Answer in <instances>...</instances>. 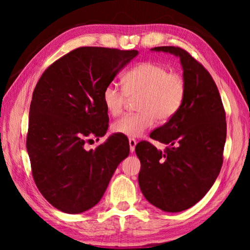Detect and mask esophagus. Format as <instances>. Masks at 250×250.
I'll return each mask as SVG.
<instances>
[{
	"label": "esophagus",
	"mask_w": 250,
	"mask_h": 250,
	"mask_svg": "<svg viewBox=\"0 0 250 250\" xmlns=\"http://www.w3.org/2000/svg\"><path fill=\"white\" fill-rule=\"evenodd\" d=\"M135 145H137V141L134 139H129V146H130V152L133 153L134 149H135Z\"/></svg>",
	"instance_id": "esophagus-1"
}]
</instances>
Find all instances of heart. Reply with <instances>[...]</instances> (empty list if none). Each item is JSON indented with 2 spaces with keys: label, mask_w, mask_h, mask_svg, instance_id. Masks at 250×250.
I'll return each mask as SVG.
<instances>
[{
  "label": "heart",
  "mask_w": 250,
  "mask_h": 250,
  "mask_svg": "<svg viewBox=\"0 0 250 250\" xmlns=\"http://www.w3.org/2000/svg\"><path fill=\"white\" fill-rule=\"evenodd\" d=\"M124 89L109 83L103 91V103L109 115H120L129 98L137 99L134 115H125L111 125L112 132L128 138H139L154 125L155 120L167 122L183 104L186 86L183 77L170 73L159 62H146L126 71Z\"/></svg>",
  "instance_id": "heart-1"
}]
</instances>
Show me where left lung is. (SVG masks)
<instances>
[{"label":"left lung","mask_w":250,"mask_h":250,"mask_svg":"<svg viewBox=\"0 0 250 250\" xmlns=\"http://www.w3.org/2000/svg\"><path fill=\"white\" fill-rule=\"evenodd\" d=\"M151 50L180 58L186 92L176 115L150 134L170 147L162 153L149 142L135 146L141 162L139 186L152 205L177 213L200 202L216 181L226 142V116L211 76L186 50L174 46Z\"/></svg>","instance_id":"8db88e82"}]
</instances>
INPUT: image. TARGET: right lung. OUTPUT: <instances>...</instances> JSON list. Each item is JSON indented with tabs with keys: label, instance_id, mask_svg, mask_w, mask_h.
Masks as SVG:
<instances>
[{
	"label": "right lung",
	"instance_id": "obj_1",
	"mask_svg": "<svg viewBox=\"0 0 250 250\" xmlns=\"http://www.w3.org/2000/svg\"><path fill=\"white\" fill-rule=\"evenodd\" d=\"M138 55L134 49L80 47L50 65L34 89L26 149L37 188L61 211L80 214L98 204L129 155V143L118 135L95 150L84 143L107 132L103 91Z\"/></svg>",
	"mask_w": 250,
	"mask_h": 250
}]
</instances>
